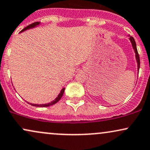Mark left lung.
<instances>
[{"label": "left lung", "instance_id": "obj_1", "mask_svg": "<svg viewBox=\"0 0 150 150\" xmlns=\"http://www.w3.org/2000/svg\"><path fill=\"white\" fill-rule=\"evenodd\" d=\"M130 41H131V44H132L133 48L134 50L135 53H136V61L137 64H138V70H139V68H140V57H139V54L138 53V50H137V47H136V43L135 42V40L133 37H130L129 38Z\"/></svg>", "mask_w": 150, "mask_h": 150}]
</instances>
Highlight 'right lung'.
<instances>
[{"mask_svg": "<svg viewBox=\"0 0 150 150\" xmlns=\"http://www.w3.org/2000/svg\"><path fill=\"white\" fill-rule=\"evenodd\" d=\"M40 23V22H39V21H37V22H34L33 23H31V24L28 25V26H27L26 27H25L24 28H23V30H21V32H23L24 31V30H26L27 29H30V28H34V27L38 26V25ZM64 90H65V88H63L62 89H61L60 93H59V95H58V96L57 98H55V100H52L51 103H46V104H33V103H30V105L33 106H35V107H49V106L50 105H52L57 103L59 101V100L61 98V97L63 96V95H64Z\"/></svg>", "mask_w": 150, "mask_h": 150, "instance_id": "obj_1", "label": "right lung"}]
</instances>
